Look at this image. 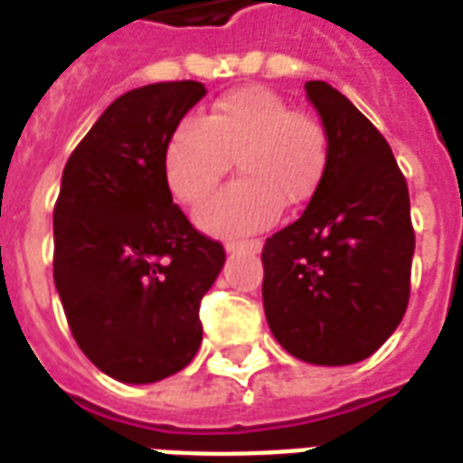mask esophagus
Returning a JSON list of instances; mask_svg holds the SVG:
<instances>
[{"mask_svg":"<svg viewBox=\"0 0 463 463\" xmlns=\"http://www.w3.org/2000/svg\"><path fill=\"white\" fill-rule=\"evenodd\" d=\"M225 250L228 252H260L262 241H241V242H225Z\"/></svg>","mask_w":463,"mask_h":463,"instance_id":"obj_1","label":"esophagus"}]
</instances>
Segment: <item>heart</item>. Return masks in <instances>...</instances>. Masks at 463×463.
<instances>
[{"instance_id":"b5f03b06","label":"heart","mask_w":463,"mask_h":463,"mask_svg":"<svg viewBox=\"0 0 463 463\" xmlns=\"http://www.w3.org/2000/svg\"><path fill=\"white\" fill-rule=\"evenodd\" d=\"M241 178L195 213L203 231L238 238L270 228L282 205L315 198L330 165V133L265 86L221 96L211 111L183 118L163 148V175L181 203L205 201L231 168Z\"/></svg>"}]
</instances>
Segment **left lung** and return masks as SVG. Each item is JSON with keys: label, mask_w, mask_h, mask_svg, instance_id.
<instances>
[{"label": "left lung", "mask_w": 463, "mask_h": 463, "mask_svg": "<svg viewBox=\"0 0 463 463\" xmlns=\"http://www.w3.org/2000/svg\"><path fill=\"white\" fill-rule=\"evenodd\" d=\"M305 91L330 133V165L300 218L265 241L262 305L275 340L310 364L377 352L409 305V188L384 136L325 81Z\"/></svg>", "instance_id": "left-lung-1"}]
</instances>
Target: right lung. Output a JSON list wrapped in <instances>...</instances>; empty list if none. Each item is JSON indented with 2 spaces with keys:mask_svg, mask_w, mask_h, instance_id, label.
Listing matches in <instances>:
<instances>
[{
  "mask_svg": "<svg viewBox=\"0 0 463 463\" xmlns=\"http://www.w3.org/2000/svg\"><path fill=\"white\" fill-rule=\"evenodd\" d=\"M205 96L161 81L116 99L66 161L54 205V282L76 345L109 377L148 384L201 347V300L225 250L191 225L163 148Z\"/></svg>",
  "mask_w": 463,
  "mask_h": 463,
  "instance_id": "1",
  "label": "right lung"
}]
</instances>
